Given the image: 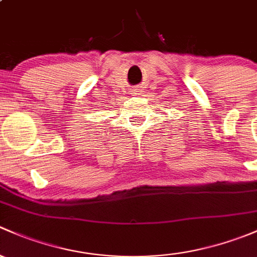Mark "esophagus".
<instances>
[{"mask_svg": "<svg viewBox=\"0 0 257 257\" xmlns=\"http://www.w3.org/2000/svg\"><path fill=\"white\" fill-rule=\"evenodd\" d=\"M137 90V89H136ZM136 92H139V91H136ZM136 92H135V94H136Z\"/></svg>", "mask_w": 257, "mask_h": 257, "instance_id": "34e87169", "label": "esophagus"}]
</instances>
